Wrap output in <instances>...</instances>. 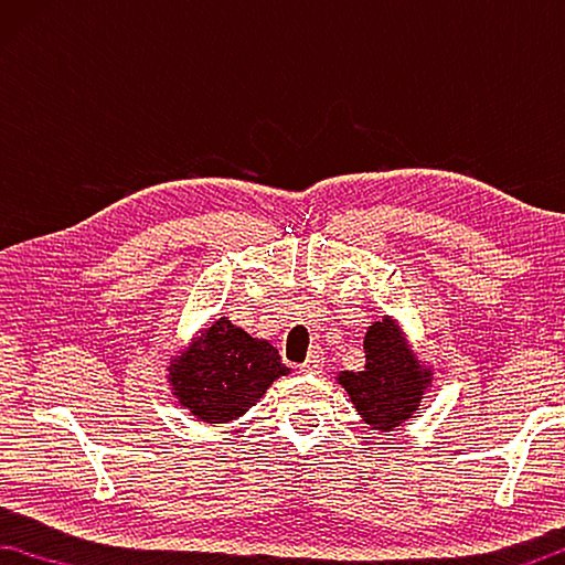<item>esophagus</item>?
Masks as SVG:
<instances>
[{"label":"esophagus","instance_id":"obj_1","mask_svg":"<svg viewBox=\"0 0 565 565\" xmlns=\"http://www.w3.org/2000/svg\"><path fill=\"white\" fill-rule=\"evenodd\" d=\"M322 364H324L322 352L320 350H312L310 358L300 364V372L302 374H318L322 370Z\"/></svg>","mask_w":565,"mask_h":565}]
</instances>
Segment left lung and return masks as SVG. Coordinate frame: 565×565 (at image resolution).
Returning a JSON list of instances; mask_svg holds the SVG:
<instances>
[{
	"instance_id": "1",
	"label": "left lung",
	"mask_w": 565,
	"mask_h": 565,
	"mask_svg": "<svg viewBox=\"0 0 565 565\" xmlns=\"http://www.w3.org/2000/svg\"><path fill=\"white\" fill-rule=\"evenodd\" d=\"M364 358L367 362L362 372H340L338 382L350 394L364 424L380 431L397 429L419 409L431 384V370L417 360L392 318L370 324L364 334Z\"/></svg>"
}]
</instances>
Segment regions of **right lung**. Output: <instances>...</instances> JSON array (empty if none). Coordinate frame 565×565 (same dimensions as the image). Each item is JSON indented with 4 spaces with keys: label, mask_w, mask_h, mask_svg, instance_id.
Returning <instances> with one entry per match:
<instances>
[{
    "label": "right lung",
    "mask_w": 565,
    "mask_h": 565,
    "mask_svg": "<svg viewBox=\"0 0 565 565\" xmlns=\"http://www.w3.org/2000/svg\"><path fill=\"white\" fill-rule=\"evenodd\" d=\"M290 374L267 340L217 318L168 364V382L198 422L227 424L255 407L267 387Z\"/></svg>",
    "instance_id": "right-lung-1"
}]
</instances>
